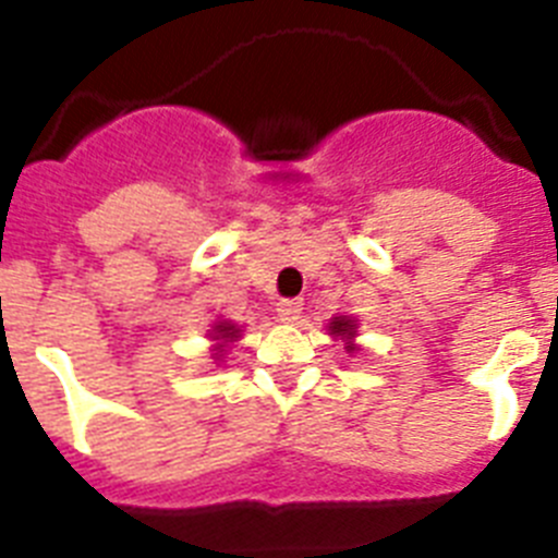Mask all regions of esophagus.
Here are the masks:
<instances>
[{"label": "esophagus", "instance_id": "esophagus-1", "mask_svg": "<svg viewBox=\"0 0 558 558\" xmlns=\"http://www.w3.org/2000/svg\"><path fill=\"white\" fill-rule=\"evenodd\" d=\"M302 310L304 304L299 299H282V302L276 304V313H279V322L284 324H293L302 318Z\"/></svg>", "mask_w": 558, "mask_h": 558}]
</instances>
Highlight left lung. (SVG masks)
Returning a JSON list of instances; mask_svg holds the SVG:
<instances>
[{
    "instance_id": "8db88e82",
    "label": "left lung",
    "mask_w": 558,
    "mask_h": 558,
    "mask_svg": "<svg viewBox=\"0 0 558 558\" xmlns=\"http://www.w3.org/2000/svg\"><path fill=\"white\" fill-rule=\"evenodd\" d=\"M329 335H335V338L347 340V352H354V335H357V324L349 318V315H335L332 322H329Z\"/></svg>"
}]
</instances>
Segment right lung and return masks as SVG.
<instances>
[{"label": "right lung", "instance_id": "add662e5", "mask_svg": "<svg viewBox=\"0 0 558 558\" xmlns=\"http://www.w3.org/2000/svg\"><path fill=\"white\" fill-rule=\"evenodd\" d=\"M211 340H218V347H215V352H223L226 343H231V340L240 338V329L234 327L231 322H218L215 327H211Z\"/></svg>", "mask_w": 558, "mask_h": 558}]
</instances>
